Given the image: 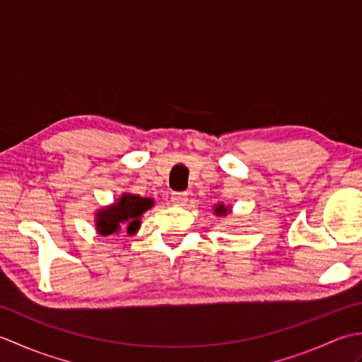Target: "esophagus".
I'll list each match as a JSON object with an SVG mask.
<instances>
[{
    "label": "esophagus",
    "mask_w": 362,
    "mask_h": 362,
    "mask_svg": "<svg viewBox=\"0 0 362 362\" xmlns=\"http://www.w3.org/2000/svg\"><path fill=\"white\" fill-rule=\"evenodd\" d=\"M171 201L177 205H185L187 201H188V193H173L171 194Z\"/></svg>",
    "instance_id": "esophagus-1"
}]
</instances>
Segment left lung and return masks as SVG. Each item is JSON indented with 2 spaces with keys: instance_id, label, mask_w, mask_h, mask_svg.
Returning <instances> with one entry per match:
<instances>
[{
  "instance_id": "1",
  "label": "left lung",
  "mask_w": 362,
  "mask_h": 362,
  "mask_svg": "<svg viewBox=\"0 0 362 362\" xmlns=\"http://www.w3.org/2000/svg\"><path fill=\"white\" fill-rule=\"evenodd\" d=\"M214 211H216V213L219 214V216H222V214H227V209H226V206H224V205H219V206H218V209H216V210H214Z\"/></svg>"
}]
</instances>
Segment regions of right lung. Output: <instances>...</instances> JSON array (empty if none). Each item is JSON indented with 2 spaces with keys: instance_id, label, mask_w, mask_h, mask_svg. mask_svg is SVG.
I'll return each mask as SVG.
<instances>
[{
  "instance_id": "1",
  "label": "right lung",
  "mask_w": 362,
  "mask_h": 362,
  "mask_svg": "<svg viewBox=\"0 0 362 362\" xmlns=\"http://www.w3.org/2000/svg\"><path fill=\"white\" fill-rule=\"evenodd\" d=\"M152 204V199L124 194L117 204L99 211L96 221L98 232L103 236H107L118 232L121 227H126L127 233H134L140 227V216L146 210L151 209Z\"/></svg>"
}]
</instances>
